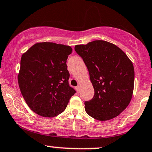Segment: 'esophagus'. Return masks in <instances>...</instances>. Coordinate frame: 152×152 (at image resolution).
I'll return each mask as SVG.
<instances>
[{"mask_svg":"<svg viewBox=\"0 0 152 152\" xmlns=\"http://www.w3.org/2000/svg\"><path fill=\"white\" fill-rule=\"evenodd\" d=\"M76 91H77V92H79V91H80V86H76Z\"/></svg>","mask_w":152,"mask_h":152,"instance_id":"1","label":"esophagus"}]
</instances>
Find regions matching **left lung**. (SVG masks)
<instances>
[{
  "label": "left lung",
  "instance_id": "1",
  "mask_svg": "<svg viewBox=\"0 0 152 152\" xmlns=\"http://www.w3.org/2000/svg\"><path fill=\"white\" fill-rule=\"evenodd\" d=\"M74 49L87 66L95 91L94 98L85 102L86 112L100 121L118 116L132 97V62L121 49L104 40L76 45Z\"/></svg>",
  "mask_w": 152,
  "mask_h": 152
}]
</instances>
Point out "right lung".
Wrapping results in <instances>:
<instances>
[{
    "mask_svg": "<svg viewBox=\"0 0 152 152\" xmlns=\"http://www.w3.org/2000/svg\"><path fill=\"white\" fill-rule=\"evenodd\" d=\"M71 52L69 46L45 42L34 44L22 56L20 89L27 105L40 116H57L76 93L69 86L66 66Z\"/></svg>",
    "mask_w": 152,
    "mask_h": 152,
    "instance_id": "add662e5",
    "label": "right lung"
}]
</instances>
